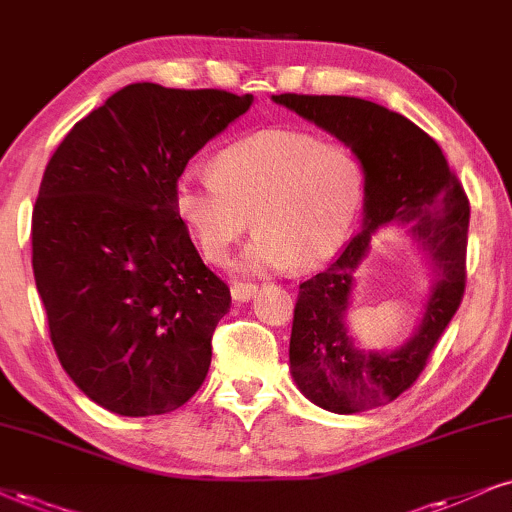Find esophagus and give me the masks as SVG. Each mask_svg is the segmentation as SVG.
<instances>
[{
	"label": "esophagus",
	"mask_w": 512,
	"mask_h": 512,
	"mask_svg": "<svg viewBox=\"0 0 512 512\" xmlns=\"http://www.w3.org/2000/svg\"><path fill=\"white\" fill-rule=\"evenodd\" d=\"M256 292H258V287L251 285V282H237V285H232V289H230L232 301H237V304H244V301L254 299Z\"/></svg>",
	"instance_id": "esophagus-1"
}]
</instances>
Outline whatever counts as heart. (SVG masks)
<instances>
[{"instance_id":"b5f03b06","label":"heart","mask_w":512,"mask_h":512,"mask_svg":"<svg viewBox=\"0 0 512 512\" xmlns=\"http://www.w3.org/2000/svg\"><path fill=\"white\" fill-rule=\"evenodd\" d=\"M216 173L189 168L175 182V211L201 256L223 263L258 227L242 266L315 268L342 249L365 201V166L346 144L299 130H263L216 156Z\"/></svg>"}]
</instances>
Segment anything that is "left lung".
Segmentation results:
<instances>
[{"label":"left lung","mask_w":512,"mask_h":512,"mask_svg":"<svg viewBox=\"0 0 512 512\" xmlns=\"http://www.w3.org/2000/svg\"><path fill=\"white\" fill-rule=\"evenodd\" d=\"M273 102L342 140L365 166L363 230L323 273L299 285L289 339L292 377L306 399L330 413L387 406L413 387L463 301L468 194L439 144L401 113L330 94H275ZM387 222L411 227L431 258L435 285L423 323L406 345L394 352L358 350L343 325L352 273L367 253L371 232Z\"/></svg>","instance_id":"1"}]
</instances>
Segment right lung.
Segmentation results:
<instances>
[{"mask_svg": "<svg viewBox=\"0 0 512 512\" xmlns=\"http://www.w3.org/2000/svg\"><path fill=\"white\" fill-rule=\"evenodd\" d=\"M254 94L135 82L73 125L33 208V273L63 370L111 413L180 408L211 365L230 289L175 211L189 159Z\"/></svg>", "mask_w": 512, "mask_h": 512, "instance_id": "right-lung-1", "label": "right lung"}]
</instances>
